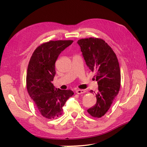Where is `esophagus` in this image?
I'll return each instance as SVG.
<instances>
[{"label":"esophagus","mask_w":147,"mask_h":147,"mask_svg":"<svg viewBox=\"0 0 147 147\" xmlns=\"http://www.w3.org/2000/svg\"><path fill=\"white\" fill-rule=\"evenodd\" d=\"M76 93H78V94H82V93H85V90H80V89H78V90H76Z\"/></svg>","instance_id":"esophagus-1"}]
</instances>
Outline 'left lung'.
<instances>
[{"instance_id": "8db88e82", "label": "left lung", "mask_w": 147, "mask_h": 147, "mask_svg": "<svg viewBox=\"0 0 147 147\" xmlns=\"http://www.w3.org/2000/svg\"><path fill=\"white\" fill-rule=\"evenodd\" d=\"M87 66L95 72L98 91L95 93L96 102L87 111L94 117L103 116L117 95L121 86V71L116 55L104 40L89 38L77 42Z\"/></svg>"}]
</instances>
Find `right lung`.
I'll list each match as a JSON object with an SVG mask.
<instances>
[{
    "label": "right lung",
    "instance_id": "right-lung-1",
    "mask_svg": "<svg viewBox=\"0 0 147 147\" xmlns=\"http://www.w3.org/2000/svg\"><path fill=\"white\" fill-rule=\"evenodd\" d=\"M73 42V40H57L43 43L33 53L28 66V92L40 113L50 119L61 115L62 107L74 94L71 90L55 88L52 83L58 56Z\"/></svg>",
    "mask_w": 147,
    "mask_h": 147
}]
</instances>
